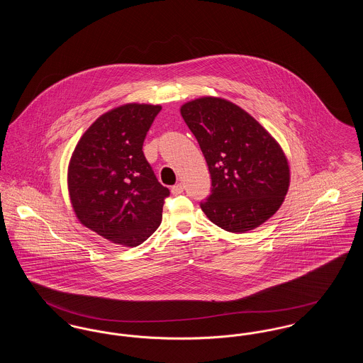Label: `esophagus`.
I'll list each match as a JSON object with an SVG mask.
<instances>
[{
  "label": "esophagus",
  "mask_w": 363,
  "mask_h": 363,
  "mask_svg": "<svg viewBox=\"0 0 363 363\" xmlns=\"http://www.w3.org/2000/svg\"><path fill=\"white\" fill-rule=\"evenodd\" d=\"M182 191H184V186L181 184H177V185H174L173 188H172V193H173L174 196H178Z\"/></svg>",
  "instance_id": "obj_1"
}]
</instances>
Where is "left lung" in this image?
<instances>
[{"instance_id":"1","label":"left lung","mask_w":363,"mask_h":363,"mask_svg":"<svg viewBox=\"0 0 363 363\" xmlns=\"http://www.w3.org/2000/svg\"><path fill=\"white\" fill-rule=\"evenodd\" d=\"M197 138L212 188L200 204L208 219L241 234L267 222L284 201L290 166L269 132L240 106L203 96L181 106Z\"/></svg>"}]
</instances>
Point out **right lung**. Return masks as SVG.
<instances>
[{
    "instance_id": "obj_1",
    "label": "right lung",
    "mask_w": 363,
    "mask_h": 363,
    "mask_svg": "<svg viewBox=\"0 0 363 363\" xmlns=\"http://www.w3.org/2000/svg\"><path fill=\"white\" fill-rule=\"evenodd\" d=\"M159 104H126L102 114L79 140L68 167L76 218L116 245L138 246L162 222L170 190L143 152Z\"/></svg>"
}]
</instances>
